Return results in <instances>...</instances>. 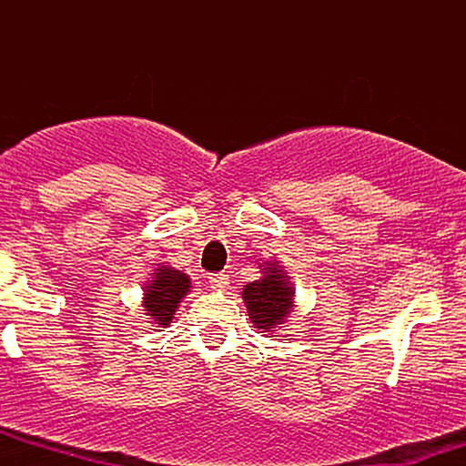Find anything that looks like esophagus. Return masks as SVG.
<instances>
[{"label": "esophagus", "mask_w": 466, "mask_h": 466, "mask_svg": "<svg viewBox=\"0 0 466 466\" xmlns=\"http://www.w3.org/2000/svg\"><path fill=\"white\" fill-rule=\"evenodd\" d=\"M228 276L226 274H212L210 276V287L215 289V291H226L228 289Z\"/></svg>", "instance_id": "esophagus-1"}]
</instances>
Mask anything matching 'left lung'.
<instances>
[{"label": "left lung", "mask_w": 466, "mask_h": 466, "mask_svg": "<svg viewBox=\"0 0 466 466\" xmlns=\"http://www.w3.org/2000/svg\"><path fill=\"white\" fill-rule=\"evenodd\" d=\"M260 276L258 280L243 285V300L248 307L249 319L254 329L260 333L278 337L276 330L287 322L289 313L296 307V289L289 282L285 267L278 260H265L258 265Z\"/></svg>", "instance_id": "obj_1"}]
</instances>
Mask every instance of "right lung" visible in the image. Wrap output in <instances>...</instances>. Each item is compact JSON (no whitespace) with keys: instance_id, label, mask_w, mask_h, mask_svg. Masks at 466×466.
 <instances>
[{"instance_id":"right-lung-1","label":"right lung","mask_w":466,"mask_h":466,"mask_svg":"<svg viewBox=\"0 0 466 466\" xmlns=\"http://www.w3.org/2000/svg\"><path fill=\"white\" fill-rule=\"evenodd\" d=\"M190 278L184 271L175 269V267L159 263L153 269L151 280L144 285L142 307L144 315L148 318L155 329H166L170 326L175 318V311L179 309L181 300L188 296L190 291Z\"/></svg>"}]
</instances>
